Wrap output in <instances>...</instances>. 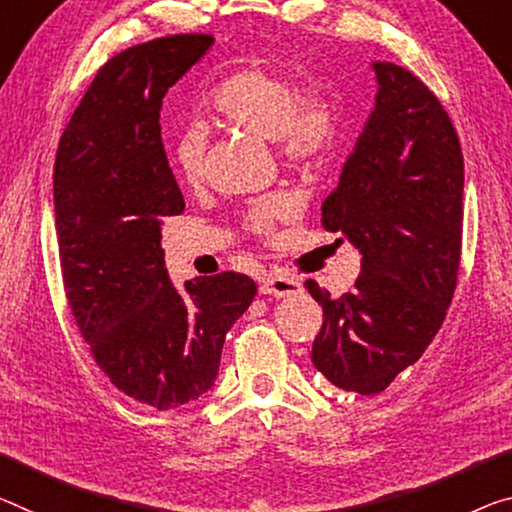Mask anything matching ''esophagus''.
<instances>
[{"mask_svg": "<svg viewBox=\"0 0 512 512\" xmlns=\"http://www.w3.org/2000/svg\"><path fill=\"white\" fill-rule=\"evenodd\" d=\"M263 295H274V297H293L302 290V283L297 279L283 277V274H265L261 281Z\"/></svg>", "mask_w": 512, "mask_h": 512, "instance_id": "34e87169", "label": "esophagus"}]
</instances>
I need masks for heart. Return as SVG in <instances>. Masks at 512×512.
Masks as SVG:
<instances>
[{
  "mask_svg": "<svg viewBox=\"0 0 512 512\" xmlns=\"http://www.w3.org/2000/svg\"><path fill=\"white\" fill-rule=\"evenodd\" d=\"M212 114L233 128L274 141V151L286 167L313 174L332 157L341 137V109L334 96L311 84L300 89L295 75L265 64L235 70L208 96ZM208 135L201 125H187L171 144V162L180 180L199 185L206 178ZM290 201L270 194L247 210L245 226L256 235H272L286 219Z\"/></svg>",
  "mask_w": 512,
  "mask_h": 512,
  "instance_id": "obj_1",
  "label": "heart"
}]
</instances>
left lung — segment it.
<instances>
[{
	"instance_id": "left-lung-1",
	"label": "left lung",
	"mask_w": 512,
	"mask_h": 512,
	"mask_svg": "<svg viewBox=\"0 0 512 512\" xmlns=\"http://www.w3.org/2000/svg\"><path fill=\"white\" fill-rule=\"evenodd\" d=\"M377 98L322 226L359 247L355 290L322 304L311 361L338 389L375 396L416 364L446 318L462 254L465 160L442 102L407 68L373 64ZM341 238V240H343Z\"/></svg>"
}]
</instances>
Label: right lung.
Here are the masks:
<instances>
[{
    "label": "right lung",
    "mask_w": 512,
    "mask_h": 512,
    "mask_svg": "<svg viewBox=\"0 0 512 512\" xmlns=\"http://www.w3.org/2000/svg\"><path fill=\"white\" fill-rule=\"evenodd\" d=\"M210 34L132 45L93 77L61 135L54 212L64 290L80 334L125 396L171 410L203 396L224 338L256 295L247 274L171 286L162 224L185 210L160 135L162 98Z\"/></svg>",
    "instance_id": "1"
}]
</instances>
